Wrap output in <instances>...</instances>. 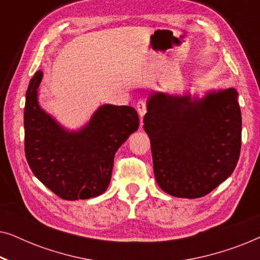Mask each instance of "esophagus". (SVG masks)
<instances>
[{
  "label": "esophagus",
  "mask_w": 260,
  "mask_h": 260,
  "mask_svg": "<svg viewBox=\"0 0 260 260\" xmlns=\"http://www.w3.org/2000/svg\"><path fill=\"white\" fill-rule=\"evenodd\" d=\"M136 108H137V112H138V115H140V117H141V119L143 118L144 117V115H145V112H147V108H145V103L143 102V101H140L136 104Z\"/></svg>",
  "instance_id": "obj_1"
}]
</instances>
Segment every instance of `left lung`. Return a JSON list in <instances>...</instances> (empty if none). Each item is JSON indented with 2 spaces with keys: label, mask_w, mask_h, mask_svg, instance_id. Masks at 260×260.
<instances>
[{
  "label": "left lung",
  "mask_w": 260,
  "mask_h": 260,
  "mask_svg": "<svg viewBox=\"0 0 260 260\" xmlns=\"http://www.w3.org/2000/svg\"><path fill=\"white\" fill-rule=\"evenodd\" d=\"M144 131L150 138L156 182L167 194L197 199L211 193L236 168L241 112L234 87L182 94L152 91Z\"/></svg>",
  "instance_id": "1"
}]
</instances>
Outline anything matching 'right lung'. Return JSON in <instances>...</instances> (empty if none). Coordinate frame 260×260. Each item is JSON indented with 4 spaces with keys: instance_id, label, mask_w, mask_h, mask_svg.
<instances>
[{
    "instance_id": "add662e5",
    "label": "right lung",
    "mask_w": 260,
    "mask_h": 260,
    "mask_svg": "<svg viewBox=\"0 0 260 260\" xmlns=\"http://www.w3.org/2000/svg\"><path fill=\"white\" fill-rule=\"evenodd\" d=\"M38 71L26 92L24 152L31 172L63 200H85L109 187L113 158L140 118L131 106L101 105L79 129H69L41 108Z\"/></svg>"
}]
</instances>
